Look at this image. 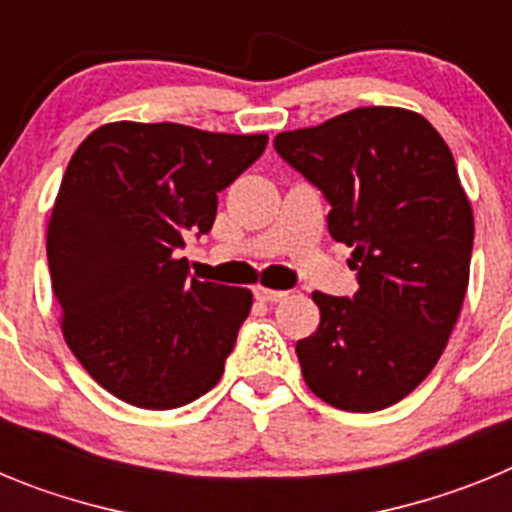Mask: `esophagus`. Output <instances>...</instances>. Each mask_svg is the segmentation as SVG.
Masks as SVG:
<instances>
[{
	"instance_id": "obj_1",
	"label": "esophagus",
	"mask_w": 512,
	"mask_h": 512,
	"mask_svg": "<svg viewBox=\"0 0 512 512\" xmlns=\"http://www.w3.org/2000/svg\"><path fill=\"white\" fill-rule=\"evenodd\" d=\"M256 297H259L261 302H282L284 297H287V292H282V289L256 287Z\"/></svg>"
}]
</instances>
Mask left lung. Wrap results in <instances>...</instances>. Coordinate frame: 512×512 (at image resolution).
<instances>
[{
    "mask_svg": "<svg viewBox=\"0 0 512 512\" xmlns=\"http://www.w3.org/2000/svg\"><path fill=\"white\" fill-rule=\"evenodd\" d=\"M274 148L323 192L328 233L354 248L359 292H315L320 325L297 341L320 400L374 413L431 374L467 295L474 217L454 156L418 112L359 107Z\"/></svg>",
    "mask_w": 512,
    "mask_h": 512,
    "instance_id": "1",
    "label": "left lung"
}]
</instances>
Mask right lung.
I'll return each instance as SVG.
<instances>
[{
	"mask_svg": "<svg viewBox=\"0 0 512 512\" xmlns=\"http://www.w3.org/2000/svg\"><path fill=\"white\" fill-rule=\"evenodd\" d=\"M266 135L176 122H112L71 156L48 225L63 338L110 395L174 410L223 377L251 292L189 277L187 235H207L217 192L266 151Z\"/></svg>",
	"mask_w": 512,
	"mask_h": 512,
	"instance_id": "obj_1",
	"label": "right lung"
}]
</instances>
